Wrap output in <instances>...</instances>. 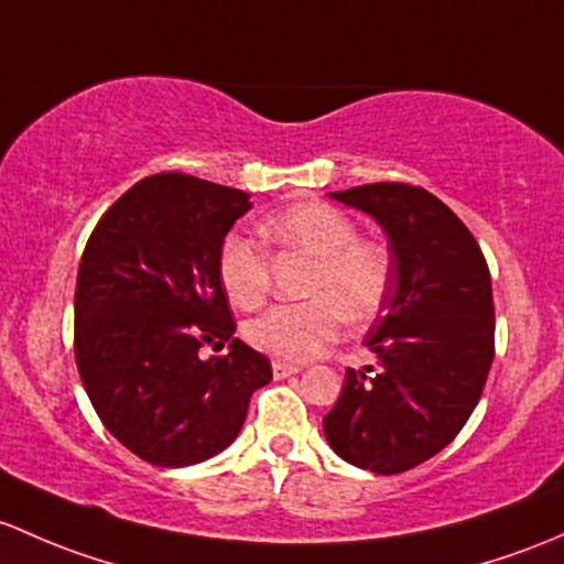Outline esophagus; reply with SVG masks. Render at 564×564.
Here are the masks:
<instances>
[{
	"label": "esophagus",
	"instance_id": "1",
	"mask_svg": "<svg viewBox=\"0 0 564 564\" xmlns=\"http://www.w3.org/2000/svg\"><path fill=\"white\" fill-rule=\"evenodd\" d=\"M300 367L294 365H286V361H272V376H275V381H283V378L289 376H297Z\"/></svg>",
	"mask_w": 564,
	"mask_h": 564
}]
</instances>
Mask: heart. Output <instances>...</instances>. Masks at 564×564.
Masks as SVG:
<instances>
[{
	"mask_svg": "<svg viewBox=\"0 0 564 564\" xmlns=\"http://www.w3.org/2000/svg\"><path fill=\"white\" fill-rule=\"evenodd\" d=\"M264 240L281 251L311 259L302 294L311 300L278 305L246 324V340L272 359L302 365L318 357L343 329V316L365 324L381 311L391 283L389 251L357 235V224L340 207L302 199L262 224ZM218 281L229 302L253 311L267 300L270 257L259 242L227 235L218 248Z\"/></svg>",
	"mask_w": 564,
	"mask_h": 564,
	"instance_id": "b5f03b06",
	"label": "heart"
}]
</instances>
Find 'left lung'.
Masks as SVG:
<instances>
[{"instance_id": "1", "label": "left lung", "mask_w": 564, "mask_h": 564, "mask_svg": "<svg viewBox=\"0 0 564 564\" xmlns=\"http://www.w3.org/2000/svg\"><path fill=\"white\" fill-rule=\"evenodd\" d=\"M389 237L391 286L365 346L378 370H346L324 435L361 470L394 476L448 446L476 411L495 359V302L470 229L408 183L332 192Z\"/></svg>"}]
</instances>
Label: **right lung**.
<instances>
[{
  "label": "right lung",
  "mask_w": 564,
  "mask_h": 564,
  "mask_svg": "<svg viewBox=\"0 0 564 564\" xmlns=\"http://www.w3.org/2000/svg\"><path fill=\"white\" fill-rule=\"evenodd\" d=\"M248 210L240 188L151 175L110 205L80 257V381L110 435L156 467L224 452L272 381L270 359L235 337L218 281V248ZM205 341L230 351L199 360Z\"/></svg>",
  "instance_id": "right-lung-1"
}]
</instances>
